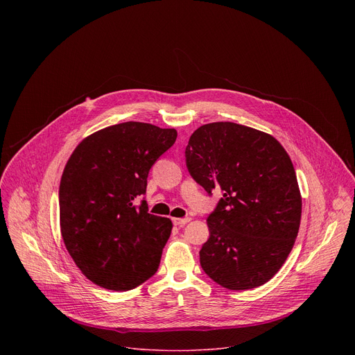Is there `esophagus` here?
Wrapping results in <instances>:
<instances>
[{
	"instance_id": "34e87169",
	"label": "esophagus",
	"mask_w": 355,
	"mask_h": 355,
	"mask_svg": "<svg viewBox=\"0 0 355 355\" xmlns=\"http://www.w3.org/2000/svg\"><path fill=\"white\" fill-rule=\"evenodd\" d=\"M191 220V218H173V223L175 226H184Z\"/></svg>"
}]
</instances>
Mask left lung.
Wrapping results in <instances>:
<instances>
[{"instance_id":"1","label":"left lung","mask_w":355,"mask_h":355,"mask_svg":"<svg viewBox=\"0 0 355 355\" xmlns=\"http://www.w3.org/2000/svg\"><path fill=\"white\" fill-rule=\"evenodd\" d=\"M192 178L223 196L208 218L200 267L232 291L257 288L284 266L295 244L302 196L293 164L271 135L233 122L198 128L185 148Z\"/></svg>"}]
</instances>
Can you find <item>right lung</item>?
Returning <instances> with one entry per match:
<instances>
[{
  "label": "right lung",
  "mask_w": 355,
  "mask_h": 355,
  "mask_svg": "<svg viewBox=\"0 0 355 355\" xmlns=\"http://www.w3.org/2000/svg\"><path fill=\"white\" fill-rule=\"evenodd\" d=\"M177 139L175 129L125 122L87 136L59 188L60 232L69 254L95 285L129 291L159 268L173 223L147 212L148 171Z\"/></svg>",
  "instance_id": "add662e5"
}]
</instances>
